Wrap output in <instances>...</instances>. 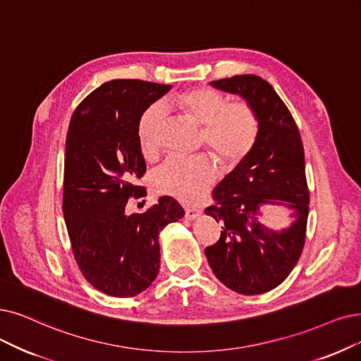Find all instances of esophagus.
<instances>
[{"label":"esophagus","instance_id":"esophagus-1","mask_svg":"<svg viewBox=\"0 0 361 361\" xmlns=\"http://www.w3.org/2000/svg\"><path fill=\"white\" fill-rule=\"evenodd\" d=\"M200 210L198 209H194V207H186L185 209V218L186 219H190V221H192V219H197L198 216H200Z\"/></svg>","mask_w":361,"mask_h":361}]
</instances>
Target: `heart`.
<instances>
[{
	"mask_svg": "<svg viewBox=\"0 0 361 361\" xmlns=\"http://www.w3.org/2000/svg\"><path fill=\"white\" fill-rule=\"evenodd\" d=\"M173 102L186 118L201 126V145L218 158L222 167L237 166L252 151L259 120L247 100L226 102L219 92L195 87L176 94ZM167 120V108L160 102L143 111L137 124V139L145 158H154L160 152ZM214 180L216 167L204 154L192 158L170 157L154 170L151 178L157 192L175 197L183 203H195Z\"/></svg>",
	"mask_w": 361,
	"mask_h": 361,
	"instance_id": "obj_1",
	"label": "heart"
}]
</instances>
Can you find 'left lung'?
Returning a JSON list of instances; mask_svg holds the SVG:
<instances>
[{
    "label": "left lung",
    "instance_id": "obj_1",
    "mask_svg": "<svg viewBox=\"0 0 361 361\" xmlns=\"http://www.w3.org/2000/svg\"><path fill=\"white\" fill-rule=\"evenodd\" d=\"M252 104L259 132L247 157L213 191L214 204L204 212L222 222L221 237L206 247L214 276L241 295L276 289L295 268L307 237L310 190L304 145L292 114L272 85L246 74L212 81ZM264 204L286 205L294 222L274 233L257 222Z\"/></svg>",
    "mask_w": 361,
    "mask_h": 361
}]
</instances>
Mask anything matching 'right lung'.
Listing matches in <instances>:
<instances>
[{"instance_id": "add662e5", "label": "right lung", "mask_w": 361, "mask_h": 361, "mask_svg": "<svg viewBox=\"0 0 361 361\" xmlns=\"http://www.w3.org/2000/svg\"><path fill=\"white\" fill-rule=\"evenodd\" d=\"M170 84L112 80L92 92L72 115L65 149L63 216L75 262L94 289L130 298L155 280L158 234L185 214L161 197L145 213L127 214L130 198L147 197L136 185L147 171L137 124Z\"/></svg>"}]
</instances>
